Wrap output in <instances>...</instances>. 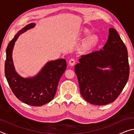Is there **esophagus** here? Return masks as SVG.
<instances>
[{
  "instance_id": "obj_1",
  "label": "esophagus",
  "mask_w": 134,
  "mask_h": 134,
  "mask_svg": "<svg viewBox=\"0 0 134 134\" xmlns=\"http://www.w3.org/2000/svg\"><path fill=\"white\" fill-rule=\"evenodd\" d=\"M69 64L70 65H71V66H72V65H74V64H75V63H76L75 59H74V58L70 59V60H69Z\"/></svg>"
}]
</instances>
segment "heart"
<instances>
[{"label": "heart", "mask_w": 134, "mask_h": 134, "mask_svg": "<svg viewBox=\"0 0 134 134\" xmlns=\"http://www.w3.org/2000/svg\"><path fill=\"white\" fill-rule=\"evenodd\" d=\"M85 34H88L90 31L88 29H85L84 31ZM97 37L95 35H90L87 38L85 42V47L86 49H91L95 46L97 42Z\"/></svg>", "instance_id": "1"}]
</instances>
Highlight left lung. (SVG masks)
<instances>
[{"label": "left lung", "instance_id": "left-lung-1", "mask_svg": "<svg viewBox=\"0 0 134 134\" xmlns=\"http://www.w3.org/2000/svg\"><path fill=\"white\" fill-rule=\"evenodd\" d=\"M102 49L81 56L74 67L81 96L87 102L105 105L114 102L128 81L130 65L128 51L118 33L109 29ZM109 67L111 70H103Z\"/></svg>", "mask_w": 134, "mask_h": 134}]
</instances>
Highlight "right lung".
Masks as SVG:
<instances>
[{
  "label": "right lung",
  "mask_w": 134,
  "mask_h": 134,
  "mask_svg": "<svg viewBox=\"0 0 134 134\" xmlns=\"http://www.w3.org/2000/svg\"><path fill=\"white\" fill-rule=\"evenodd\" d=\"M35 26L34 23L27 25L9 43L6 48L4 73L11 90L19 100L28 105L40 106L53 99L67 64L64 59L48 62L39 73L33 77L24 78L17 73L12 60L15 43L20 35Z\"/></svg>",
  "instance_id": "1"
}]
</instances>
